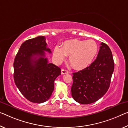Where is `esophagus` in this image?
<instances>
[{"label":"esophagus","mask_w":128,"mask_h":128,"mask_svg":"<svg viewBox=\"0 0 128 128\" xmlns=\"http://www.w3.org/2000/svg\"><path fill=\"white\" fill-rule=\"evenodd\" d=\"M61 73L62 74H68V70H66L65 69H62L61 70Z\"/></svg>","instance_id":"34e87169"}]
</instances>
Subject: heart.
I'll return each instance as SVG.
<instances>
[{"instance_id":"obj_1","label":"heart","mask_w":128,"mask_h":128,"mask_svg":"<svg viewBox=\"0 0 128 128\" xmlns=\"http://www.w3.org/2000/svg\"><path fill=\"white\" fill-rule=\"evenodd\" d=\"M98 47L93 40H80L74 39L66 40L61 48L56 46L53 51V56L56 62H61L66 56L72 68L80 70L89 66L97 56Z\"/></svg>"}]
</instances>
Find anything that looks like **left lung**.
Here are the masks:
<instances>
[{
  "mask_svg": "<svg viewBox=\"0 0 128 128\" xmlns=\"http://www.w3.org/2000/svg\"><path fill=\"white\" fill-rule=\"evenodd\" d=\"M97 57L89 66L72 73L71 92L73 99L81 104L97 101L109 89L114 64L109 47L102 42Z\"/></svg>",
  "mask_w": 128,
  "mask_h": 128,
  "instance_id": "1",
  "label": "left lung"
}]
</instances>
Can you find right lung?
Segmentation results:
<instances>
[{"instance_id": "obj_1", "label": "right lung", "mask_w": 128, "mask_h": 128, "mask_svg": "<svg viewBox=\"0 0 128 128\" xmlns=\"http://www.w3.org/2000/svg\"><path fill=\"white\" fill-rule=\"evenodd\" d=\"M44 52H52L44 36L28 39L22 44L14 62L15 84L26 99L34 103L50 98L54 80L61 74L59 67L48 62Z\"/></svg>"}]
</instances>
